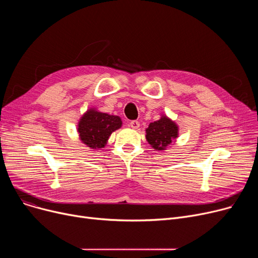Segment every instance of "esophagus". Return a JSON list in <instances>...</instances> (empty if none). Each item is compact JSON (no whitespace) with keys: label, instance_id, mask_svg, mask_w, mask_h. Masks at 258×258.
I'll return each instance as SVG.
<instances>
[{"label":"esophagus","instance_id":"esophagus-1","mask_svg":"<svg viewBox=\"0 0 258 258\" xmlns=\"http://www.w3.org/2000/svg\"><path fill=\"white\" fill-rule=\"evenodd\" d=\"M130 125H131L132 128L137 130V128L140 126V123H139V121H137V120H133V121H131Z\"/></svg>","mask_w":258,"mask_h":258}]
</instances>
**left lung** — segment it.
Returning <instances> with one entry per match:
<instances>
[{
	"label": "left lung",
	"mask_w": 258,
	"mask_h": 258,
	"mask_svg": "<svg viewBox=\"0 0 258 258\" xmlns=\"http://www.w3.org/2000/svg\"><path fill=\"white\" fill-rule=\"evenodd\" d=\"M178 125L168 117L162 116L161 119L148 125L145 137L153 148L157 151H163L178 137Z\"/></svg>",
	"instance_id": "obj_1"
}]
</instances>
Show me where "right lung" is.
Instances as JSON below:
<instances>
[{"mask_svg":"<svg viewBox=\"0 0 258 258\" xmlns=\"http://www.w3.org/2000/svg\"><path fill=\"white\" fill-rule=\"evenodd\" d=\"M121 125L122 121L118 116L89 110L80 118L77 131L83 143L93 150H99L104 147L111 134Z\"/></svg>","mask_w":258,"mask_h":258,"instance_id":"1","label":"right lung"}]
</instances>
